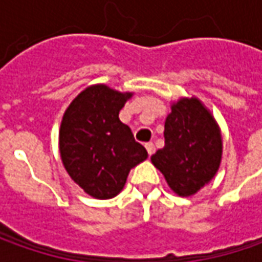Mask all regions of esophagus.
<instances>
[{"label": "esophagus", "mask_w": 262, "mask_h": 262, "mask_svg": "<svg viewBox=\"0 0 262 262\" xmlns=\"http://www.w3.org/2000/svg\"><path fill=\"white\" fill-rule=\"evenodd\" d=\"M146 148H147V153L150 155V156H153L155 155V151H156V147L153 143H146Z\"/></svg>", "instance_id": "obj_1"}]
</instances>
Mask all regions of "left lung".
<instances>
[{
	"instance_id": "1",
	"label": "left lung",
	"mask_w": 262,
	"mask_h": 262,
	"mask_svg": "<svg viewBox=\"0 0 262 262\" xmlns=\"http://www.w3.org/2000/svg\"><path fill=\"white\" fill-rule=\"evenodd\" d=\"M222 159V137L214 118L198 99H181L165 122V147L151 156L178 195L208 184Z\"/></svg>"
}]
</instances>
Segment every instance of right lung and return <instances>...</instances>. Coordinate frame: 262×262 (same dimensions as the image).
I'll use <instances>...</instances> for the list:
<instances>
[{
  "mask_svg": "<svg viewBox=\"0 0 262 262\" xmlns=\"http://www.w3.org/2000/svg\"><path fill=\"white\" fill-rule=\"evenodd\" d=\"M131 93L87 87L68 106L59 129V151L68 175L89 195L107 200L125 185L129 170L147 159L119 111Z\"/></svg>",
  "mask_w": 262,
  "mask_h": 262,
  "instance_id": "right-lung-1",
  "label": "right lung"
}]
</instances>
